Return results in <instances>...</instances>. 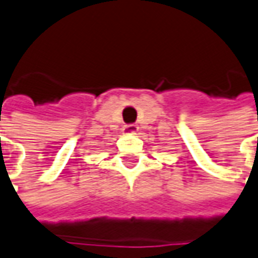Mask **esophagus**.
Segmentation results:
<instances>
[{
	"instance_id": "obj_1",
	"label": "esophagus",
	"mask_w": 258,
	"mask_h": 258,
	"mask_svg": "<svg viewBox=\"0 0 258 258\" xmlns=\"http://www.w3.org/2000/svg\"><path fill=\"white\" fill-rule=\"evenodd\" d=\"M124 133L125 134H136L137 131H138V127H137L136 124H127V125H124Z\"/></svg>"
}]
</instances>
